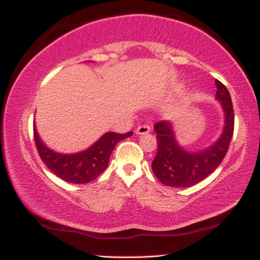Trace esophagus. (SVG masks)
<instances>
[{
    "label": "esophagus",
    "instance_id": "esophagus-1",
    "mask_svg": "<svg viewBox=\"0 0 260 260\" xmlns=\"http://www.w3.org/2000/svg\"><path fill=\"white\" fill-rule=\"evenodd\" d=\"M149 131H151V127L148 125H140L137 129H135V133L139 135H142V134H147Z\"/></svg>",
    "mask_w": 260,
    "mask_h": 260
}]
</instances>
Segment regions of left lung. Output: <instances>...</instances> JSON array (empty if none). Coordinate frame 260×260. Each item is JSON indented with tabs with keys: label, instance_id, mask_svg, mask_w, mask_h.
<instances>
[{
	"label": "left lung",
	"instance_id": "obj_1",
	"mask_svg": "<svg viewBox=\"0 0 260 260\" xmlns=\"http://www.w3.org/2000/svg\"><path fill=\"white\" fill-rule=\"evenodd\" d=\"M215 98L220 101L225 113V126L220 138L202 152L189 153L180 147L170 121L156 122L154 129L158 141V153L152 161L155 177L171 187H189L208 177L220 165L229 151L235 129V112L231 96L226 87L215 80Z\"/></svg>",
	"mask_w": 260,
	"mask_h": 260
}]
</instances>
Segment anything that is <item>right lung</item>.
<instances>
[{
	"label": "right lung",
	"mask_w": 260,
	"mask_h": 260,
	"mask_svg": "<svg viewBox=\"0 0 260 260\" xmlns=\"http://www.w3.org/2000/svg\"><path fill=\"white\" fill-rule=\"evenodd\" d=\"M132 134V132L125 134L108 132L86 151L75 154H61L49 149L41 141L35 128L34 140L40 158L54 174L67 182L87 184L96 179L106 170L109 156L116 144Z\"/></svg>",
	"instance_id": "right-lung-1"
}]
</instances>
